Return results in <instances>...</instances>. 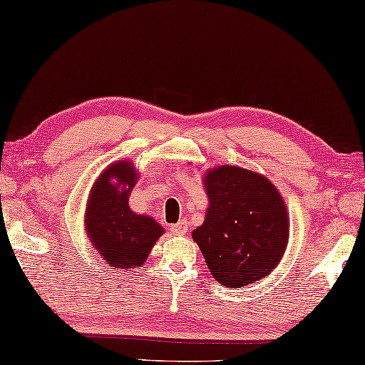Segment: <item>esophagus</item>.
<instances>
[{"mask_svg": "<svg viewBox=\"0 0 365 365\" xmlns=\"http://www.w3.org/2000/svg\"><path fill=\"white\" fill-rule=\"evenodd\" d=\"M170 231H173L177 235H183V234H187L188 230H187V226H185L183 223H177V225L170 226Z\"/></svg>", "mask_w": 365, "mask_h": 365, "instance_id": "obj_1", "label": "esophagus"}]
</instances>
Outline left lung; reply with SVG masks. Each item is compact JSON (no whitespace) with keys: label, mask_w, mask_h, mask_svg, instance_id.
<instances>
[{"label":"left lung","mask_w":365,"mask_h":365,"mask_svg":"<svg viewBox=\"0 0 365 365\" xmlns=\"http://www.w3.org/2000/svg\"><path fill=\"white\" fill-rule=\"evenodd\" d=\"M210 207L192 231L210 274L227 288L261 280L288 245V215L280 192L252 170L221 166L205 177Z\"/></svg>","instance_id":"8db88e82"}]
</instances>
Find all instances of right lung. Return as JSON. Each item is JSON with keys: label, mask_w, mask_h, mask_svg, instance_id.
Wrapping results in <instances>:
<instances>
[{"label": "right lung", "mask_w": 365, "mask_h": 365, "mask_svg": "<svg viewBox=\"0 0 365 365\" xmlns=\"http://www.w3.org/2000/svg\"><path fill=\"white\" fill-rule=\"evenodd\" d=\"M134 183L133 166L125 161L110 164L93 185L85 215L91 244L107 264L118 269L142 266L163 234L153 218L131 212L128 196ZM125 184L128 185L126 190L120 188Z\"/></svg>", "instance_id": "obj_1"}]
</instances>
